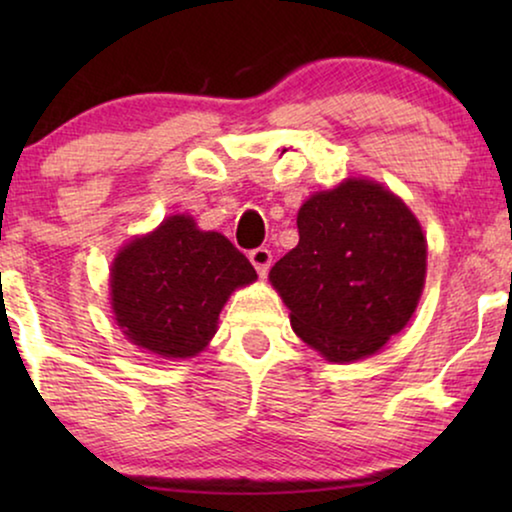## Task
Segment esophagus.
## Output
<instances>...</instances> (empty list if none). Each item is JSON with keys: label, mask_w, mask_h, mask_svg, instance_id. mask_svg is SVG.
<instances>
[{"label": "esophagus", "mask_w": 512, "mask_h": 512, "mask_svg": "<svg viewBox=\"0 0 512 512\" xmlns=\"http://www.w3.org/2000/svg\"><path fill=\"white\" fill-rule=\"evenodd\" d=\"M249 261L254 265L258 275H265V272L270 270V263H272V251L268 247H258V249H251L249 251Z\"/></svg>", "instance_id": "34e87169"}]
</instances>
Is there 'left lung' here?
I'll list each match as a JSON object with an SVG mask.
<instances>
[{
	"instance_id": "1",
	"label": "left lung",
	"mask_w": 512,
	"mask_h": 512,
	"mask_svg": "<svg viewBox=\"0 0 512 512\" xmlns=\"http://www.w3.org/2000/svg\"><path fill=\"white\" fill-rule=\"evenodd\" d=\"M298 235V247L270 270L293 331L328 361L375 354L422 296V226L387 188L349 179L300 207Z\"/></svg>"
}]
</instances>
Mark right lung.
Segmentation results:
<instances>
[{
  "label": "right lung",
  "mask_w": 512,
  "mask_h": 512,
  "mask_svg": "<svg viewBox=\"0 0 512 512\" xmlns=\"http://www.w3.org/2000/svg\"><path fill=\"white\" fill-rule=\"evenodd\" d=\"M254 279L249 258L221 233H202L188 216H170L118 254L111 305L137 347L188 359L214 335L230 293Z\"/></svg>",
  "instance_id": "add662e5"
}]
</instances>
